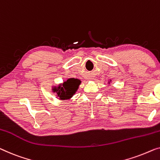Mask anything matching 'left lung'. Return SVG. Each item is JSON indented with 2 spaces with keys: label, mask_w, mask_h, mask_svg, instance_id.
<instances>
[{
  "label": "left lung",
  "mask_w": 160,
  "mask_h": 160,
  "mask_svg": "<svg viewBox=\"0 0 160 160\" xmlns=\"http://www.w3.org/2000/svg\"><path fill=\"white\" fill-rule=\"evenodd\" d=\"M109 83H110V82H109Z\"/></svg>",
  "instance_id": "obj_1"
}]
</instances>
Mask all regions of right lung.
Masks as SVG:
<instances>
[{
    "mask_svg": "<svg viewBox=\"0 0 160 160\" xmlns=\"http://www.w3.org/2000/svg\"><path fill=\"white\" fill-rule=\"evenodd\" d=\"M81 84V81L77 78H68L63 84H59L58 87H52V92L56 93L60 99H68L73 97L75 92L77 91L78 86Z\"/></svg>",
    "mask_w": 160,
    "mask_h": 160,
    "instance_id": "1",
    "label": "right lung"
}]
</instances>
